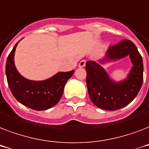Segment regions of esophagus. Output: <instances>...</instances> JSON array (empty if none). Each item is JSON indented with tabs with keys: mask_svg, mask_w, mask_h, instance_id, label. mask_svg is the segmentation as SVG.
I'll use <instances>...</instances> for the list:
<instances>
[{
	"mask_svg": "<svg viewBox=\"0 0 149 149\" xmlns=\"http://www.w3.org/2000/svg\"><path fill=\"white\" fill-rule=\"evenodd\" d=\"M86 65V61L85 60H81L79 62V67L82 68V67H84Z\"/></svg>",
	"mask_w": 149,
	"mask_h": 149,
	"instance_id": "34e87169",
	"label": "esophagus"
}]
</instances>
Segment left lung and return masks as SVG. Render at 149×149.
Segmentation results:
<instances>
[{
    "label": "left lung",
    "mask_w": 149,
    "mask_h": 149,
    "mask_svg": "<svg viewBox=\"0 0 149 149\" xmlns=\"http://www.w3.org/2000/svg\"><path fill=\"white\" fill-rule=\"evenodd\" d=\"M127 55L133 64L130 74L123 81H113L100 63ZM86 71V86L91 101L99 108L107 111H115L129 104L136 97L143 83L142 57L134 43L127 39L109 46L105 58L100 63L87 61Z\"/></svg>",
    "instance_id": "obj_1"
}]
</instances>
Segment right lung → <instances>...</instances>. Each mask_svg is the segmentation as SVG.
<instances>
[{"mask_svg": "<svg viewBox=\"0 0 149 149\" xmlns=\"http://www.w3.org/2000/svg\"><path fill=\"white\" fill-rule=\"evenodd\" d=\"M17 43L8 56L5 69L8 86L13 96L21 104L36 111H44L55 106L60 100L64 86L74 70L59 72L42 81L29 80L17 72L15 65L14 56Z\"/></svg>", "mask_w": 149, "mask_h": 149, "instance_id": "1", "label": "right lung"}]
</instances>
